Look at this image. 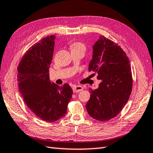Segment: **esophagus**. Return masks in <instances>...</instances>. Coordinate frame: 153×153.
<instances>
[{
  "label": "esophagus",
  "instance_id": "34e87169",
  "mask_svg": "<svg viewBox=\"0 0 153 153\" xmlns=\"http://www.w3.org/2000/svg\"><path fill=\"white\" fill-rule=\"evenodd\" d=\"M83 89V88L82 86H80V85H77V86H76V85H74V86L72 87V90H73V92L74 93H79V92L81 91Z\"/></svg>",
  "mask_w": 153,
  "mask_h": 153
}]
</instances>
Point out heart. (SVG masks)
<instances>
[{
	"instance_id": "heart-1",
	"label": "heart",
	"mask_w": 153,
	"mask_h": 153,
	"mask_svg": "<svg viewBox=\"0 0 153 153\" xmlns=\"http://www.w3.org/2000/svg\"><path fill=\"white\" fill-rule=\"evenodd\" d=\"M71 49L72 51L74 50H79L85 53V51H86V45H85L84 44L81 43V42H74V44H72L70 46Z\"/></svg>"
}]
</instances>
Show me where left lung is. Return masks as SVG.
<instances>
[{
	"instance_id": "left-lung-1",
	"label": "left lung",
	"mask_w": 153,
	"mask_h": 153,
	"mask_svg": "<svg viewBox=\"0 0 153 153\" xmlns=\"http://www.w3.org/2000/svg\"><path fill=\"white\" fill-rule=\"evenodd\" d=\"M88 70L97 73L101 83L97 89H89L88 113L100 121L114 118L127 103L132 90V71L126 53L114 42L100 36L93 45Z\"/></svg>"
}]
</instances>
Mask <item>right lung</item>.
Returning a JSON list of instances; mask_svg holds the SVG:
<instances>
[{
	"mask_svg": "<svg viewBox=\"0 0 153 153\" xmlns=\"http://www.w3.org/2000/svg\"><path fill=\"white\" fill-rule=\"evenodd\" d=\"M55 38L51 35L31 46L17 67V84L25 103L38 117L49 123L65 116L73 93L68 83L58 86L49 81Z\"/></svg>",
	"mask_w": 153,
	"mask_h": 153,
	"instance_id": "right-lung-1",
	"label": "right lung"
}]
</instances>
